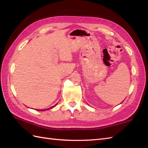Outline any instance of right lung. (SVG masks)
Here are the masks:
<instances>
[{
	"instance_id": "obj_1",
	"label": "right lung",
	"mask_w": 148,
	"mask_h": 148,
	"mask_svg": "<svg viewBox=\"0 0 148 148\" xmlns=\"http://www.w3.org/2000/svg\"><path fill=\"white\" fill-rule=\"evenodd\" d=\"M57 104H56L55 106H52V107H50V108H48V109H41V110H39V109H36V110H40V111H43V110H49V109H51L53 108V107H56Z\"/></svg>"
}]
</instances>
